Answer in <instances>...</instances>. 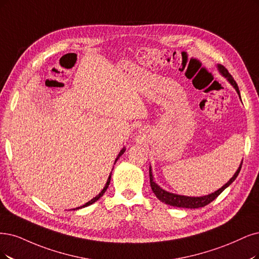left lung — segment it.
I'll use <instances>...</instances> for the list:
<instances>
[{"instance_id": "obj_1", "label": "left lung", "mask_w": 259, "mask_h": 259, "mask_svg": "<svg viewBox=\"0 0 259 259\" xmlns=\"http://www.w3.org/2000/svg\"><path fill=\"white\" fill-rule=\"evenodd\" d=\"M217 68L219 70V72L221 73L224 78L229 82L233 88L236 90L239 98L241 100V96H240V91H239L238 85L236 83V81L234 80V78L232 76V74L227 71V69L225 68L224 66L218 64ZM243 161V160H242ZM242 161L240 165H239L238 169L236 170V173L234 174V176L229 179L227 183L220 188L219 190L214 191L213 193H210L208 195H204V196H186V195H179V194H175L168 192V191L162 189L158 184H156V181L154 180V175H152V169L151 166H149V179H150V187L152 192L155 193V195L158 197L159 200H161L162 203H164L166 205L169 206H174V207H179V208H190V209H195V208H200L204 207L206 205H208L209 203H211L213 199H215L220 194H221L223 191L229 187V185H232L234 183V180L237 178L238 174L240 173V169L242 166Z\"/></svg>"}]
</instances>
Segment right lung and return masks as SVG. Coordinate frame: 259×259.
<instances>
[{"label": "right lung", "mask_w": 259, "mask_h": 259, "mask_svg": "<svg viewBox=\"0 0 259 259\" xmlns=\"http://www.w3.org/2000/svg\"><path fill=\"white\" fill-rule=\"evenodd\" d=\"M126 151V147H123L120 151H119V154H118V156L116 157V159H115V163H116V161L119 159V157L123 154V152ZM114 163V164H115ZM111 175H112V171H111V174H110V176H109V178H108V180H107V184H105V186H104V188L101 190V192L97 195V196H95L94 198H92L90 202H88V203H85L83 206H81V207H76V208H74V209H72V210H78V209H82V208H84V207H88V206H90V205H92V204H94L95 202H97V200L104 194V192L105 191H107V189H108V187H109V185H110V181H111Z\"/></svg>", "instance_id": "obj_1"}]
</instances>
